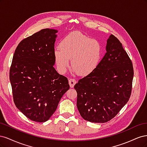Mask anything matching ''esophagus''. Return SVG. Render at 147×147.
Wrapping results in <instances>:
<instances>
[{"label":"esophagus","instance_id":"obj_1","mask_svg":"<svg viewBox=\"0 0 147 147\" xmlns=\"http://www.w3.org/2000/svg\"><path fill=\"white\" fill-rule=\"evenodd\" d=\"M69 85L70 88H74V85L76 84L77 82L75 80V79H72V78H70L69 80Z\"/></svg>","mask_w":147,"mask_h":147}]
</instances>
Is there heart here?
I'll use <instances>...</instances> for the list:
<instances>
[{"label":"heart","mask_w":147,"mask_h":147,"mask_svg":"<svg viewBox=\"0 0 147 147\" xmlns=\"http://www.w3.org/2000/svg\"><path fill=\"white\" fill-rule=\"evenodd\" d=\"M59 47L55 49L54 57L57 70L62 74L69 68L70 59L75 73L88 76L97 68L103 56V49L98 40L77 31L65 35Z\"/></svg>","instance_id":"obj_1"}]
</instances>
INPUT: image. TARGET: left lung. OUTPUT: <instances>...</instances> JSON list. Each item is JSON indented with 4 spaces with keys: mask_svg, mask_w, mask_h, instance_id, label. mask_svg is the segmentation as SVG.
I'll list each match as a JSON object with an SVG mask.
<instances>
[{
    "mask_svg": "<svg viewBox=\"0 0 147 147\" xmlns=\"http://www.w3.org/2000/svg\"><path fill=\"white\" fill-rule=\"evenodd\" d=\"M105 50L97 68L74 86L79 112L92 123L110 121L126 105L131 93L134 70L121 43L110 35Z\"/></svg>",
    "mask_w": 147,
    "mask_h": 147,
    "instance_id": "8db88e82",
    "label": "left lung"
}]
</instances>
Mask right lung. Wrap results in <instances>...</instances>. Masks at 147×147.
Instances as JSON below:
<instances>
[{"mask_svg":"<svg viewBox=\"0 0 147 147\" xmlns=\"http://www.w3.org/2000/svg\"><path fill=\"white\" fill-rule=\"evenodd\" d=\"M57 32L44 29L24 38L13 57L10 80L13 100L20 112L34 121H48L70 87L67 78L53 66Z\"/></svg>","mask_w":147,"mask_h":147,"instance_id":"obj_1","label":"right lung"}]
</instances>
